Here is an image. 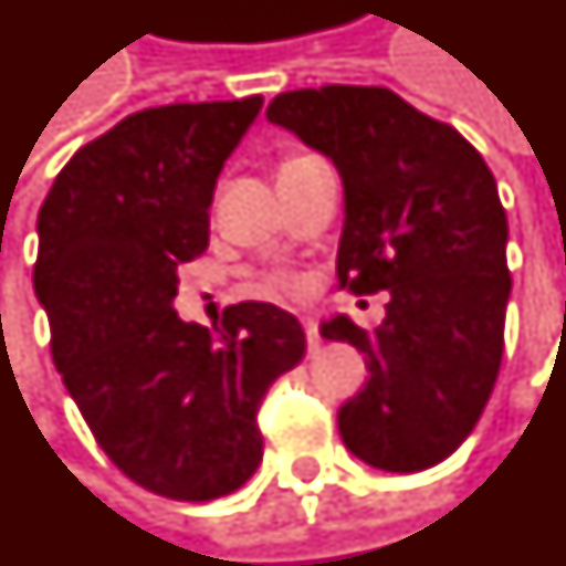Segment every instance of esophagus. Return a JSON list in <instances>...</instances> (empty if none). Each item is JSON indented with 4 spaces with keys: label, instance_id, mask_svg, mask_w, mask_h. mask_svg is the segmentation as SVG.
<instances>
[{
    "label": "esophagus",
    "instance_id": "esophagus-1",
    "mask_svg": "<svg viewBox=\"0 0 566 566\" xmlns=\"http://www.w3.org/2000/svg\"><path fill=\"white\" fill-rule=\"evenodd\" d=\"M303 331H306V346H310V352H318V346H322V334H318V324L312 322V318H306V322H303Z\"/></svg>",
    "mask_w": 566,
    "mask_h": 566
}]
</instances>
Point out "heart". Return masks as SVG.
<instances>
[{
  "label": "heart",
  "mask_w": 566,
  "mask_h": 566,
  "mask_svg": "<svg viewBox=\"0 0 566 566\" xmlns=\"http://www.w3.org/2000/svg\"><path fill=\"white\" fill-rule=\"evenodd\" d=\"M306 159H310V156H287V159H282V165H279V171H282V168H294V165H300V161ZM275 287H282L284 294H303L306 284L300 282V279H294V275H282V279L275 282Z\"/></svg>",
  "instance_id": "obj_1"
}]
</instances>
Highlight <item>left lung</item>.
Segmentation results:
<instances>
[{
	"label": "left lung",
	"instance_id": "1",
	"mask_svg": "<svg viewBox=\"0 0 566 566\" xmlns=\"http://www.w3.org/2000/svg\"><path fill=\"white\" fill-rule=\"evenodd\" d=\"M266 118L337 165L346 223L339 287L389 291L386 318L349 315L324 339L365 352V389L339 407L343 444L374 469L420 472L475 429L503 361V201L488 161L457 128L379 85L284 91Z\"/></svg>",
	"mask_w": 566,
	"mask_h": 566
}]
</instances>
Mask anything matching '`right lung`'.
I'll return each instance as SVG.
<instances>
[{
    "instance_id": "obj_1",
    "label": "right lung",
    "mask_w": 566,
    "mask_h": 566,
    "mask_svg": "<svg viewBox=\"0 0 566 566\" xmlns=\"http://www.w3.org/2000/svg\"><path fill=\"white\" fill-rule=\"evenodd\" d=\"M260 106L132 113L63 165L35 223L33 287L66 392L118 472L180 503L254 475L260 401L306 352L272 303L229 306L214 331L174 312L177 270L205 254L217 177Z\"/></svg>"
}]
</instances>
